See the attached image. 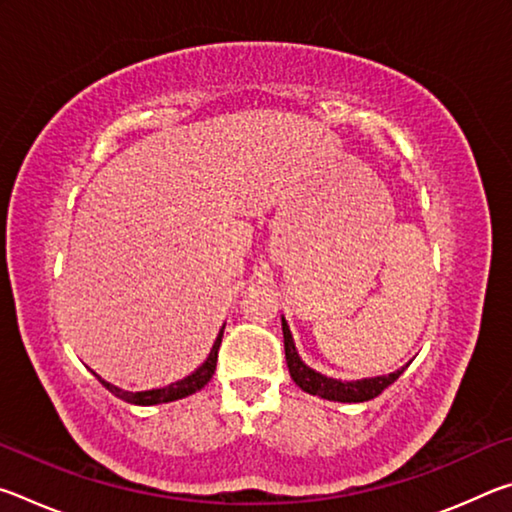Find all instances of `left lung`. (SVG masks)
<instances>
[{"mask_svg":"<svg viewBox=\"0 0 512 512\" xmlns=\"http://www.w3.org/2000/svg\"><path fill=\"white\" fill-rule=\"evenodd\" d=\"M282 334H284V357H287V366L291 372V379L302 388V391L309 395H318L329 402H368L372 397H377L384 388H388L393 381L402 375L404 368L391 372V375L381 377H366V379H354V381H343L327 377L323 372L309 368L305 361L300 359L296 350V343H293L289 323L282 316Z\"/></svg>","mask_w":512,"mask_h":512,"instance_id":"obj_1","label":"left lung"}]
</instances>
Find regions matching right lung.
Returning <instances> with one entry per match:
<instances>
[{"mask_svg":"<svg viewBox=\"0 0 512 512\" xmlns=\"http://www.w3.org/2000/svg\"><path fill=\"white\" fill-rule=\"evenodd\" d=\"M223 329L225 325L219 329V334H216V341L212 345L210 354H207V359L198 366L192 375H187L183 379L173 381V384L167 386H160V388H151V391H124V388H119L115 384H110V381L101 379L97 375V379L101 381L103 386L108 388V391L119 397V400L124 402H131L137 406H153V404H164V402H176V400H183L187 395H194L196 391H201V388L207 384V381L212 379L214 370H216V357H219V348H221V339H223Z\"/></svg>","mask_w":512,"mask_h":512,"instance_id":"add662e5","label":"right lung"}]
</instances>
